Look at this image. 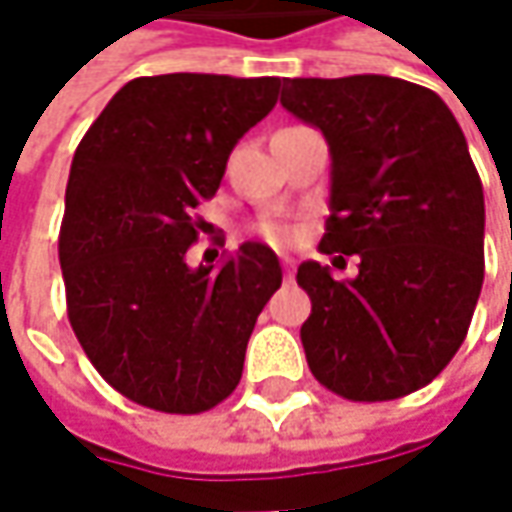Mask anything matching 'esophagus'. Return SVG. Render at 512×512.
<instances>
[{"label":"esophagus","instance_id":"obj_1","mask_svg":"<svg viewBox=\"0 0 512 512\" xmlns=\"http://www.w3.org/2000/svg\"><path fill=\"white\" fill-rule=\"evenodd\" d=\"M285 282H293V259H285Z\"/></svg>","mask_w":512,"mask_h":512}]
</instances>
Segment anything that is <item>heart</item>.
<instances>
[{
  "label": "heart",
  "instance_id": "b5f03b06",
  "mask_svg": "<svg viewBox=\"0 0 512 512\" xmlns=\"http://www.w3.org/2000/svg\"><path fill=\"white\" fill-rule=\"evenodd\" d=\"M262 230V236L270 239V242H285L287 239V230L282 225H273V222H267V225L259 227Z\"/></svg>",
  "mask_w": 512,
  "mask_h": 512
}]
</instances>
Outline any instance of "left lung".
Instances as JSON below:
<instances>
[{"mask_svg":"<svg viewBox=\"0 0 512 512\" xmlns=\"http://www.w3.org/2000/svg\"><path fill=\"white\" fill-rule=\"evenodd\" d=\"M282 85V105L330 145L319 250L362 259L342 282L319 262L299 265L313 305L302 325L310 373L350 402L402 399L467 336L484 282L482 179L430 88L376 73Z\"/></svg>","mask_w":512,"mask_h":512,"instance_id":"1","label":"left lung"}]
</instances>
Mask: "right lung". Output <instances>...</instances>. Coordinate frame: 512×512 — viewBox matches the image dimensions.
<instances>
[{"label": "right lung", "instance_id": "add662e5", "mask_svg": "<svg viewBox=\"0 0 512 512\" xmlns=\"http://www.w3.org/2000/svg\"><path fill=\"white\" fill-rule=\"evenodd\" d=\"M279 79L165 73L128 82L73 153L59 265L68 319L99 376L159 413H205L236 390L247 339L282 287L245 242L187 265L233 145L276 105Z\"/></svg>", "mask_w": 512, "mask_h": 512}]
</instances>
